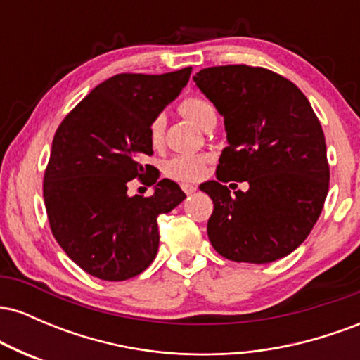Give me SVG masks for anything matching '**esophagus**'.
Masks as SVG:
<instances>
[{"label":"esophagus","mask_w":360,"mask_h":360,"mask_svg":"<svg viewBox=\"0 0 360 360\" xmlns=\"http://www.w3.org/2000/svg\"><path fill=\"white\" fill-rule=\"evenodd\" d=\"M181 188H183V191L186 194H191V193L196 191V188H194V186H191V184H183V186H181Z\"/></svg>","instance_id":"esophagus-1"}]
</instances>
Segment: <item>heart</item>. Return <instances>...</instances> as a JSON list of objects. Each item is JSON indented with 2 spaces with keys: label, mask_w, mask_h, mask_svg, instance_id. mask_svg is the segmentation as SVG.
Masks as SVG:
<instances>
[{
  "label": "heart",
  "mask_w": 360,
  "mask_h": 360,
  "mask_svg": "<svg viewBox=\"0 0 360 360\" xmlns=\"http://www.w3.org/2000/svg\"><path fill=\"white\" fill-rule=\"evenodd\" d=\"M181 113L186 115L198 127H203L206 120L214 117V106L203 96H188L181 101ZM164 128L166 118L164 115H155L148 125V140L154 148H159L164 142ZM206 157L198 154H179L172 157L166 166V174L183 183H194L205 172Z\"/></svg>",
  "instance_id": "1"
}]
</instances>
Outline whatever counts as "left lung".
Returning <instances> with one entry per match:
<instances>
[{
  "instance_id": "left-lung-1",
  "label": "left lung",
  "mask_w": 360,
  "mask_h": 360,
  "mask_svg": "<svg viewBox=\"0 0 360 360\" xmlns=\"http://www.w3.org/2000/svg\"><path fill=\"white\" fill-rule=\"evenodd\" d=\"M193 79L225 120L229 146L217 179L250 183L247 192L233 193L217 181L200 186L213 200V249L235 262L286 257L311 232L328 193L325 135L315 111L298 86L269 69L217 65Z\"/></svg>"
}]
</instances>
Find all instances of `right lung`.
I'll return each mask as SVG.
<instances>
[{"instance_id":"add662e5","label":"right lung","mask_w":360,"mask_h":360,"mask_svg":"<svg viewBox=\"0 0 360 360\" xmlns=\"http://www.w3.org/2000/svg\"><path fill=\"white\" fill-rule=\"evenodd\" d=\"M191 68L117 74L98 84L57 128L44 174V201L62 250L103 281L143 272L159 249L157 217L186 194L142 159L152 155L148 125L188 84ZM143 174L149 176L143 177ZM135 176L155 184L148 198L128 197Z\"/></svg>"}]
</instances>
